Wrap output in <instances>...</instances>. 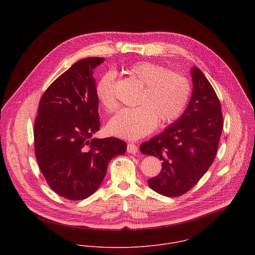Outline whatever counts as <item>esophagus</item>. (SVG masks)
<instances>
[{
	"instance_id": "esophagus-1",
	"label": "esophagus",
	"mask_w": 255,
	"mask_h": 255,
	"mask_svg": "<svg viewBox=\"0 0 255 255\" xmlns=\"http://www.w3.org/2000/svg\"><path fill=\"white\" fill-rule=\"evenodd\" d=\"M137 151H138V148L135 144H133V143H128V153L135 154V153H137Z\"/></svg>"
}]
</instances>
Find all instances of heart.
I'll return each mask as SVG.
<instances>
[{"instance_id": "obj_1", "label": "heart", "mask_w": 255, "mask_h": 255, "mask_svg": "<svg viewBox=\"0 0 255 255\" xmlns=\"http://www.w3.org/2000/svg\"><path fill=\"white\" fill-rule=\"evenodd\" d=\"M126 73L142 86L135 108L121 110L108 125L112 134L137 139L150 133L157 123L169 125L182 116L190 96V83L180 73L169 71L152 62H138L130 65ZM115 76L104 73L95 86V95L108 113L119 107L114 90Z\"/></svg>"}]
</instances>
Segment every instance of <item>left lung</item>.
<instances>
[{"label":"left lung","instance_id":"left-lung-1","mask_svg":"<svg viewBox=\"0 0 255 255\" xmlns=\"http://www.w3.org/2000/svg\"><path fill=\"white\" fill-rule=\"evenodd\" d=\"M191 75L193 92L182 117L140 145L143 154L162 161L161 172L149 179L148 184L168 197L186 193L207 172L216 157L224 126L214 88L198 68L191 70Z\"/></svg>","mask_w":255,"mask_h":255}]
</instances>
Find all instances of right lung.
Segmentation results:
<instances>
[{
	"mask_svg": "<svg viewBox=\"0 0 255 255\" xmlns=\"http://www.w3.org/2000/svg\"><path fill=\"white\" fill-rule=\"evenodd\" d=\"M104 58L82 59L43 93L34 124V150L48 185L70 200L94 193L110 161L127 151L116 137L93 138L100 129L99 102L92 71Z\"/></svg>",
	"mask_w": 255,
	"mask_h": 255,
	"instance_id": "right-lung-1",
	"label": "right lung"
}]
</instances>
